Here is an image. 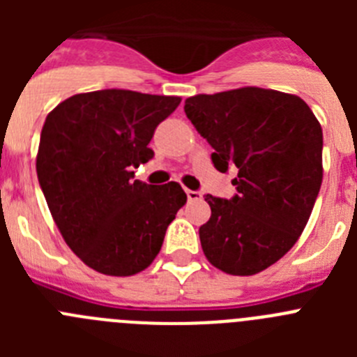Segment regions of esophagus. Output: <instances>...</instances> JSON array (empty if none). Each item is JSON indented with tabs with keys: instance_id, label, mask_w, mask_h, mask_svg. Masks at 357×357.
I'll return each instance as SVG.
<instances>
[{
	"instance_id": "obj_1",
	"label": "esophagus",
	"mask_w": 357,
	"mask_h": 357,
	"mask_svg": "<svg viewBox=\"0 0 357 357\" xmlns=\"http://www.w3.org/2000/svg\"><path fill=\"white\" fill-rule=\"evenodd\" d=\"M185 195H188V200H200L202 198V193L200 191H193V189H188V191H185Z\"/></svg>"
}]
</instances>
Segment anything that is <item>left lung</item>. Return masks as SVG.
Wrapping results in <instances>:
<instances>
[{"label": "left lung", "instance_id": "left-lung-1", "mask_svg": "<svg viewBox=\"0 0 357 357\" xmlns=\"http://www.w3.org/2000/svg\"><path fill=\"white\" fill-rule=\"evenodd\" d=\"M185 116L213 146L214 168L236 172L230 200L207 195L198 230L213 266L254 275L282 257L307 223L321 185L324 135L295 94L241 87L185 100Z\"/></svg>", "mask_w": 357, "mask_h": 357}]
</instances>
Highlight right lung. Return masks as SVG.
<instances>
[{"label":"right lung","mask_w":357,"mask_h":357,"mask_svg":"<svg viewBox=\"0 0 357 357\" xmlns=\"http://www.w3.org/2000/svg\"><path fill=\"white\" fill-rule=\"evenodd\" d=\"M178 103V96L93 91L59 103L44 121L40 189L68 247L96 272H143L188 200L176 182L134 181V168L153 157V132Z\"/></svg>","instance_id":"1"}]
</instances>
